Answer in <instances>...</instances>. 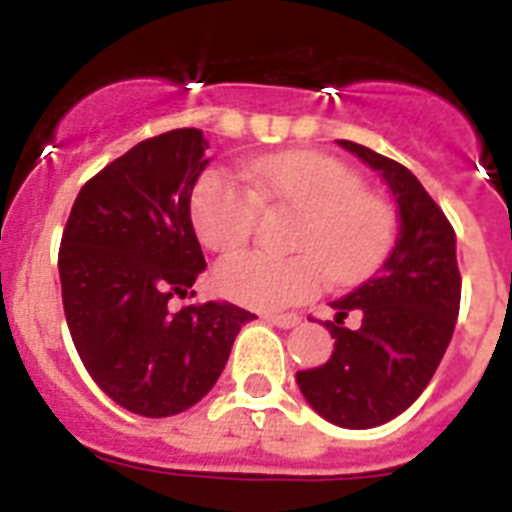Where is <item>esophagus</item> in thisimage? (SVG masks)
I'll return each instance as SVG.
<instances>
[{"label": "esophagus", "instance_id": "esophagus-1", "mask_svg": "<svg viewBox=\"0 0 512 512\" xmlns=\"http://www.w3.org/2000/svg\"><path fill=\"white\" fill-rule=\"evenodd\" d=\"M263 319L271 321V324H276V327L281 329H289L297 327V324L303 321V316H300V313H265Z\"/></svg>", "mask_w": 512, "mask_h": 512}]
</instances>
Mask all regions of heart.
I'll return each mask as SVG.
<instances>
[{"label": "heart", "mask_w": 512, "mask_h": 512, "mask_svg": "<svg viewBox=\"0 0 512 512\" xmlns=\"http://www.w3.org/2000/svg\"><path fill=\"white\" fill-rule=\"evenodd\" d=\"M241 185L223 170L201 172L191 188V223L204 247L233 252L244 247L263 207L297 209L292 249L297 257L260 252L225 257L215 284L236 303L281 311L311 300L327 276L335 287H353L380 271L398 236V212L385 196L366 191L353 167L316 151L260 156L244 167Z\"/></svg>", "instance_id": "obj_1"}]
</instances>
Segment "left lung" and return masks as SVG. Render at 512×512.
<instances>
[{
    "instance_id": "1",
    "label": "left lung",
    "mask_w": 512,
    "mask_h": 512,
    "mask_svg": "<svg viewBox=\"0 0 512 512\" xmlns=\"http://www.w3.org/2000/svg\"><path fill=\"white\" fill-rule=\"evenodd\" d=\"M337 143L382 172L401 231L382 271L332 303L337 316L324 324L335 350L327 364L297 372V385L324 420L366 430L398 417L428 388L452 340L462 279L452 223L420 180L372 148ZM348 315L359 316L358 328L344 327Z\"/></svg>"
}]
</instances>
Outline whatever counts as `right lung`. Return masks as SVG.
<instances>
[{"instance_id":"1","label":"right lung","mask_w":512,"mask_h":512,"mask_svg":"<svg viewBox=\"0 0 512 512\" xmlns=\"http://www.w3.org/2000/svg\"><path fill=\"white\" fill-rule=\"evenodd\" d=\"M209 143L185 127L148 138L82 185L58 252L68 332L98 388L127 412L170 417L207 396L257 319L231 303L172 311L207 268L191 188Z\"/></svg>"}]
</instances>
